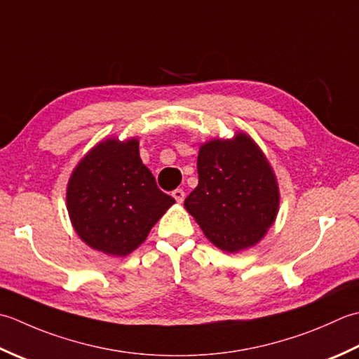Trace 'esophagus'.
Segmentation results:
<instances>
[{"mask_svg": "<svg viewBox=\"0 0 359 359\" xmlns=\"http://www.w3.org/2000/svg\"><path fill=\"white\" fill-rule=\"evenodd\" d=\"M172 196L178 203H182V201H184V198H186V194H184V190H182V189H175L173 192H172Z\"/></svg>", "mask_w": 359, "mask_h": 359, "instance_id": "esophagus-1", "label": "esophagus"}]
</instances>
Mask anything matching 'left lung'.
Segmentation results:
<instances>
[{
    "instance_id": "1",
    "label": "left lung",
    "mask_w": 359,
    "mask_h": 359,
    "mask_svg": "<svg viewBox=\"0 0 359 359\" xmlns=\"http://www.w3.org/2000/svg\"><path fill=\"white\" fill-rule=\"evenodd\" d=\"M196 164L198 186L184 208L204 236L228 252L257 243L279 209V187L262 150L238 133L201 145Z\"/></svg>"
}]
</instances>
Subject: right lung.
Instances as JSON below:
<instances>
[{"label": "right lung", "instance_id": "right-lung-1", "mask_svg": "<svg viewBox=\"0 0 359 359\" xmlns=\"http://www.w3.org/2000/svg\"><path fill=\"white\" fill-rule=\"evenodd\" d=\"M67 203L79 237L93 250L119 257L147 238L175 200L142 164L137 139H107L72 172Z\"/></svg>", "mask_w": 359, "mask_h": 359}]
</instances>
